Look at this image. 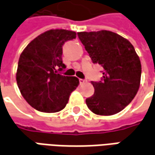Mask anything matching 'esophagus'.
Returning <instances> with one entry per match:
<instances>
[{
  "instance_id": "34e87169",
  "label": "esophagus",
  "mask_w": 155,
  "mask_h": 155,
  "mask_svg": "<svg viewBox=\"0 0 155 155\" xmlns=\"http://www.w3.org/2000/svg\"><path fill=\"white\" fill-rule=\"evenodd\" d=\"M79 83H80V84L82 85V84H84V83H86V81L83 79H79Z\"/></svg>"
}]
</instances>
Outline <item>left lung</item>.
<instances>
[{
	"label": "left lung",
	"instance_id": "8db88e82",
	"mask_svg": "<svg viewBox=\"0 0 155 155\" xmlns=\"http://www.w3.org/2000/svg\"><path fill=\"white\" fill-rule=\"evenodd\" d=\"M78 37L93 63L104 68L103 80L92 82L94 93L86 99L93 114L108 116L122 111L135 97L141 79V62L128 40L109 31H82Z\"/></svg>",
	"mask_w": 155,
	"mask_h": 155
}]
</instances>
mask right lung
<instances>
[{"label":"right lung","mask_w":155,"mask_h":155,"mask_svg":"<svg viewBox=\"0 0 155 155\" xmlns=\"http://www.w3.org/2000/svg\"><path fill=\"white\" fill-rule=\"evenodd\" d=\"M75 31L51 29L31 41L20 56L16 83L22 97L35 109L43 113L62 110L70 94L79 85L76 77L59 74L62 63V46L75 39Z\"/></svg>","instance_id":"obj_1"}]
</instances>
